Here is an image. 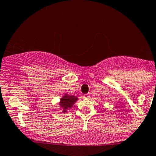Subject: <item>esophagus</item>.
Returning a JSON list of instances; mask_svg holds the SVG:
<instances>
[{
    "label": "esophagus",
    "mask_w": 156,
    "mask_h": 156,
    "mask_svg": "<svg viewBox=\"0 0 156 156\" xmlns=\"http://www.w3.org/2000/svg\"><path fill=\"white\" fill-rule=\"evenodd\" d=\"M83 97L84 99H89V98H90V95H89V94H84Z\"/></svg>",
    "instance_id": "obj_1"
}]
</instances>
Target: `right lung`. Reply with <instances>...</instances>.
<instances>
[{"label":"right lung","instance_id":"1","mask_svg":"<svg viewBox=\"0 0 156 156\" xmlns=\"http://www.w3.org/2000/svg\"><path fill=\"white\" fill-rule=\"evenodd\" d=\"M78 98L74 95H69V94H65L61 98L59 105L61 108L62 109V112H67V110L69 108H72L73 105L75 104V103L78 101Z\"/></svg>","mask_w":156,"mask_h":156}]
</instances>
